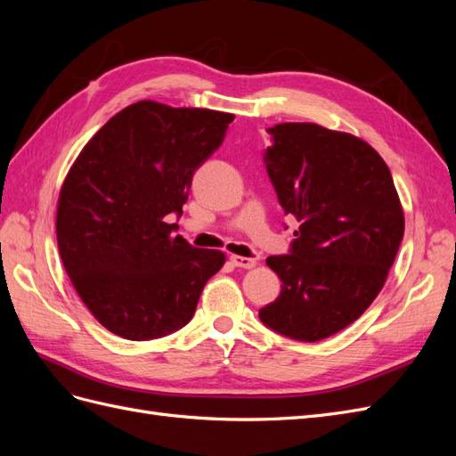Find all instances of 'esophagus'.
I'll return each mask as SVG.
<instances>
[{
    "mask_svg": "<svg viewBox=\"0 0 456 456\" xmlns=\"http://www.w3.org/2000/svg\"><path fill=\"white\" fill-rule=\"evenodd\" d=\"M230 262H232L233 266H238V268H255L256 266V258L240 256V255H232Z\"/></svg>",
    "mask_w": 456,
    "mask_h": 456,
    "instance_id": "obj_1",
    "label": "esophagus"
}]
</instances>
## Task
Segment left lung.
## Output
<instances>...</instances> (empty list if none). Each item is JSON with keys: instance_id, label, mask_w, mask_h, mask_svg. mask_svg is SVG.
I'll list each match as a JSON object with an SVG mask.
<instances>
[{"instance_id": "left-lung-1", "label": "left lung", "mask_w": 456, "mask_h": 456, "mask_svg": "<svg viewBox=\"0 0 456 456\" xmlns=\"http://www.w3.org/2000/svg\"><path fill=\"white\" fill-rule=\"evenodd\" d=\"M268 133L262 159L298 230L289 255L266 258L283 285L258 317L293 340H323L380 293L403 240V209L388 165L357 136L315 123Z\"/></svg>"}]
</instances>
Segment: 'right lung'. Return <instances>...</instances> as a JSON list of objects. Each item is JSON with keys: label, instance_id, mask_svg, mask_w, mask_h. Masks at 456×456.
I'll return each instance as SVG.
<instances>
[{"label": "right lung", "instance_id": "1", "mask_svg": "<svg viewBox=\"0 0 456 456\" xmlns=\"http://www.w3.org/2000/svg\"><path fill=\"white\" fill-rule=\"evenodd\" d=\"M232 114L141 101L81 150L61 190L57 241L68 278L110 333L151 340L184 327L224 253L173 236L191 176Z\"/></svg>", "mask_w": 456, "mask_h": 456}]
</instances>
